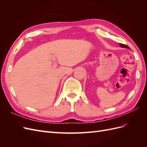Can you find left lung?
<instances>
[{"label": "left lung", "mask_w": 147, "mask_h": 147, "mask_svg": "<svg viewBox=\"0 0 147 147\" xmlns=\"http://www.w3.org/2000/svg\"><path fill=\"white\" fill-rule=\"evenodd\" d=\"M119 45L121 48H129V49L130 48L128 46H127L126 45H124V44H122V43H119Z\"/></svg>", "instance_id": "8db88e82"}]
</instances>
